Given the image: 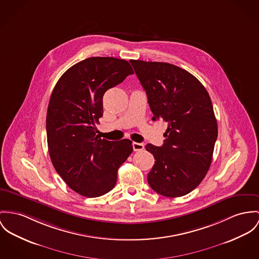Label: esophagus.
Returning <instances> with one entry per match:
<instances>
[{
	"mask_svg": "<svg viewBox=\"0 0 259 259\" xmlns=\"http://www.w3.org/2000/svg\"><path fill=\"white\" fill-rule=\"evenodd\" d=\"M133 150L134 151H142L144 149V144L142 143H137V142H133Z\"/></svg>",
	"mask_w": 259,
	"mask_h": 259,
	"instance_id": "esophagus-1",
	"label": "esophagus"
}]
</instances>
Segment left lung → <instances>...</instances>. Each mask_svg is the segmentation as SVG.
I'll list each match as a JSON object with an SVG mask.
<instances>
[{"label":"left lung","mask_w":259,"mask_h":259,"mask_svg":"<svg viewBox=\"0 0 259 259\" xmlns=\"http://www.w3.org/2000/svg\"><path fill=\"white\" fill-rule=\"evenodd\" d=\"M130 63L146 91L153 120L167 123L163 145H146L156 159L148 174L149 185L162 196L186 195L205 178L218 137L209 94L193 75L176 65Z\"/></svg>","instance_id":"1"}]
</instances>
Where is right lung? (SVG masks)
I'll return each mask as SVG.
<instances>
[{"mask_svg": "<svg viewBox=\"0 0 259 259\" xmlns=\"http://www.w3.org/2000/svg\"><path fill=\"white\" fill-rule=\"evenodd\" d=\"M132 74L126 60L91 57L68 69L52 92L46 116L50 159L67 185L82 196L109 192L133 152L132 141L100 139L96 128L104 93Z\"/></svg>", "mask_w": 259, "mask_h": 259, "instance_id": "add662e5", "label": "right lung"}]
</instances>
